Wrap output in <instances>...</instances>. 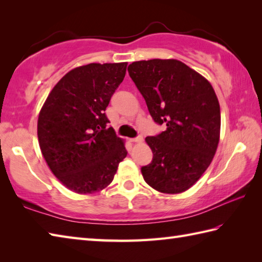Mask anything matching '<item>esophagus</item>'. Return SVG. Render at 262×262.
Returning <instances> with one entry per match:
<instances>
[{
	"mask_svg": "<svg viewBox=\"0 0 262 262\" xmlns=\"http://www.w3.org/2000/svg\"><path fill=\"white\" fill-rule=\"evenodd\" d=\"M143 141V136H137L135 138H130V142L132 143H141Z\"/></svg>",
	"mask_w": 262,
	"mask_h": 262,
	"instance_id": "34e87169",
	"label": "esophagus"
}]
</instances>
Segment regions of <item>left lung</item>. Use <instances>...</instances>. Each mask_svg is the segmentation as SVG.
Listing matches in <instances>:
<instances>
[{
  "instance_id": "left-lung-1",
  "label": "left lung",
  "mask_w": 262,
  "mask_h": 262,
  "mask_svg": "<svg viewBox=\"0 0 262 262\" xmlns=\"http://www.w3.org/2000/svg\"><path fill=\"white\" fill-rule=\"evenodd\" d=\"M128 73L153 120L166 125L145 138L153 159L142 166L144 180L163 193L186 191L208 168L219 145L221 110L214 89L177 59L134 62Z\"/></svg>"
}]
</instances>
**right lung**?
Wrapping results in <instances>:
<instances>
[{"mask_svg":"<svg viewBox=\"0 0 262 262\" xmlns=\"http://www.w3.org/2000/svg\"><path fill=\"white\" fill-rule=\"evenodd\" d=\"M127 63H91L70 71L49 93L38 117V141L55 177L76 193L102 190L127 149L104 111Z\"/></svg>","mask_w":262,"mask_h":262,"instance_id":"right-lung-1","label":"right lung"}]
</instances>
